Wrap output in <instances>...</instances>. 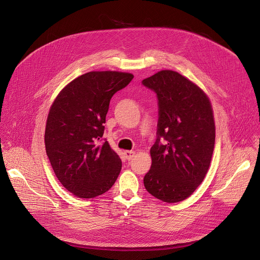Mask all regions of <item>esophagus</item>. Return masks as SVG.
<instances>
[{"instance_id": "obj_1", "label": "esophagus", "mask_w": 260, "mask_h": 260, "mask_svg": "<svg viewBox=\"0 0 260 260\" xmlns=\"http://www.w3.org/2000/svg\"><path fill=\"white\" fill-rule=\"evenodd\" d=\"M123 154H124V157H125L127 160H131V159L134 157V155H135V151L125 150V151L123 152Z\"/></svg>"}]
</instances>
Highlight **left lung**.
Wrapping results in <instances>:
<instances>
[{"instance_id": "8db88e82", "label": "left lung", "mask_w": 260, "mask_h": 260, "mask_svg": "<svg viewBox=\"0 0 260 260\" xmlns=\"http://www.w3.org/2000/svg\"><path fill=\"white\" fill-rule=\"evenodd\" d=\"M142 83L156 92L159 115L144 186L162 202L178 203L194 192L210 168L215 145L212 105L200 86L172 70L159 71Z\"/></svg>"}]
</instances>
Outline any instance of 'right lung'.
Returning a JSON list of instances; mask_svg holds the SVG:
<instances>
[{
  "label": "right lung",
  "mask_w": 260,
  "mask_h": 260,
  "mask_svg": "<svg viewBox=\"0 0 260 260\" xmlns=\"http://www.w3.org/2000/svg\"><path fill=\"white\" fill-rule=\"evenodd\" d=\"M133 78L125 72H88L67 84L49 109L46 153L58 181L77 198L105 193L121 171L118 154L107 141L99 144V140L111 98Z\"/></svg>",
  "instance_id": "obj_1"
}]
</instances>
